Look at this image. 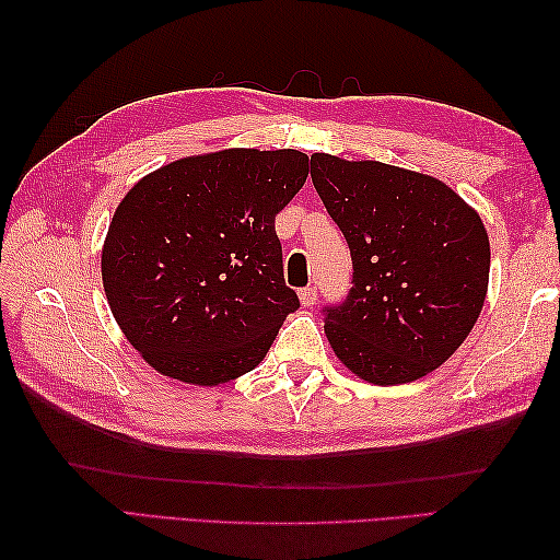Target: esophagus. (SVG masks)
<instances>
[{
    "instance_id": "esophagus-1",
    "label": "esophagus",
    "mask_w": 560,
    "mask_h": 560,
    "mask_svg": "<svg viewBox=\"0 0 560 560\" xmlns=\"http://www.w3.org/2000/svg\"><path fill=\"white\" fill-rule=\"evenodd\" d=\"M299 299H301L303 307H313V305L317 303V289H313V287L301 289V291H299Z\"/></svg>"
}]
</instances>
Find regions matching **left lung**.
I'll return each instance as SVG.
<instances>
[{"label": "left lung", "instance_id": "1", "mask_svg": "<svg viewBox=\"0 0 560 560\" xmlns=\"http://www.w3.org/2000/svg\"><path fill=\"white\" fill-rule=\"evenodd\" d=\"M311 175L347 237L353 287L325 307L337 359L373 385L433 373L477 325L489 291L483 221L438 177L313 153Z\"/></svg>", "mask_w": 560, "mask_h": 560}]
</instances>
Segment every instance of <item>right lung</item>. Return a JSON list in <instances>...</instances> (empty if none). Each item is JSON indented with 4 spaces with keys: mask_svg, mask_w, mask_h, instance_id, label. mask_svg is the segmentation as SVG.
<instances>
[{
    "mask_svg": "<svg viewBox=\"0 0 560 560\" xmlns=\"http://www.w3.org/2000/svg\"><path fill=\"white\" fill-rule=\"evenodd\" d=\"M307 171L295 149H223L163 165L117 205L103 289L153 371L211 387L261 363L301 305L283 281L273 219Z\"/></svg>",
    "mask_w": 560,
    "mask_h": 560,
    "instance_id": "add662e5",
    "label": "right lung"
}]
</instances>
